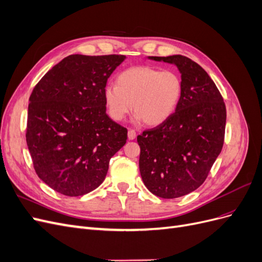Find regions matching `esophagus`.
<instances>
[{
    "label": "esophagus",
    "instance_id": "esophagus-1",
    "mask_svg": "<svg viewBox=\"0 0 262 262\" xmlns=\"http://www.w3.org/2000/svg\"><path fill=\"white\" fill-rule=\"evenodd\" d=\"M137 138V132L136 131H134V130H129L128 131V139L129 140H134V139H136Z\"/></svg>",
    "mask_w": 262,
    "mask_h": 262
}]
</instances>
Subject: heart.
Instances as JSON below:
<instances>
[{"mask_svg":"<svg viewBox=\"0 0 262 262\" xmlns=\"http://www.w3.org/2000/svg\"><path fill=\"white\" fill-rule=\"evenodd\" d=\"M117 85H107L104 100L108 114L122 121L132 110L138 121L157 125L175 113L182 95V82L173 71L133 67L117 76Z\"/></svg>","mask_w":262,"mask_h":262,"instance_id":"heart-1","label":"heart"}]
</instances>
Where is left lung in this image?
<instances>
[{
    "label": "left lung",
    "instance_id": "8db88e82",
    "mask_svg": "<svg viewBox=\"0 0 262 262\" xmlns=\"http://www.w3.org/2000/svg\"><path fill=\"white\" fill-rule=\"evenodd\" d=\"M175 66L182 95L167 120L138 136L142 180L153 194L173 199L199 188L224 143L225 104L209 74L187 57H147Z\"/></svg>",
    "mask_w": 262,
    "mask_h": 262
}]
</instances>
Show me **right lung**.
Returning a JSON list of instances; mask_svg holds the SVG:
<instances>
[{
    "label": "right lung",
    "mask_w": 262,
    "mask_h": 262,
    "mask_svg": "<svg viewBox=\"0 0 262 262\" xmlns=\"http://www.w3.org/2000/svg\"><path fill=\"white\" fill-rule=\"evenodd\" d=\"M125 55L71 54L45 74L29 97L26 141L38 177L78 196L104 181L128 130L106 114L104 90Z\"/></svg>",
    "instance_id": "obj_1"
}]
</instances>
